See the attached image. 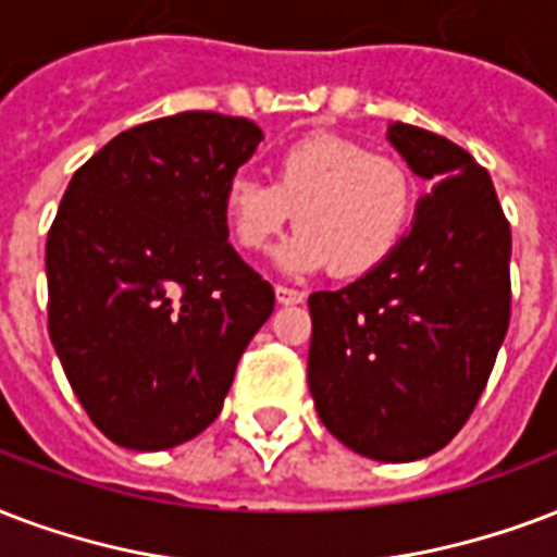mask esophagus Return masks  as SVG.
I'll return each instance as SVG.
<instances>
[{
	"label": "esophagus",
	"mask_w": 557,
	"mask_h": 557,
	"mask_svg": "<svg viewBox=\"0 0 557 557\" xmlns=\"http://www.w3.org/2000/svg\"><path fill=\"white\" fill-rule=\"evenodd\" d=\"M274 297H277L280 307H295V304H304V292H297V288H288V286L274 288Z\"/></svg>",
	"instance_id": "obj_1"
}]
</instances>
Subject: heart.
Listing matches in <instances>:
<instances>
[{"label":"heart","instance_id":"b5f03b06","mask_svg":"<svg viewBox=\"0 0 557 557\" xmlns=\"http://www.w3.org/2000/svg\"><path fill=\"white\" fill-rule=\"evenodd\" d=\"M292 210L297 233L277 250L280 269L307 274L333 265L342 277H359L400 248L414 181L394 157L318 134L280 151L271 184L233 175L222 189L224 222L245 250L269 248Z\"/></svg>","mask_w":557,"mask_h":557}]
</instances>
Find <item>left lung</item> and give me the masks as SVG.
I'll list each match as a JSON object with an SVG mask.
<instances>
[{
  "instance_id": "8db88e82",
  "label": "left lung",
  "mask_w": 557,
  "mask_h": 557,
  "mask_svg": "<svg viewBox=\"0 0 557 557\" xmlns=\"http://www.w3.org/2000/svg\"><path fill=\"white\" fill-rule=\"evenodd\" d=\"M388 143L432 189L380 269L309 295L318 418L373 461H418L456 438L511 315V227L465 148L392 122Z\"/></svg>"
}]
</instances>
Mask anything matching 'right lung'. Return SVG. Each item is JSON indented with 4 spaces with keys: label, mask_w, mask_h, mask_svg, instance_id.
Listing matches in <instances>:
<instances>
[{
    "label": "right lung",
    "mask_w": 557,
    "mask_h": 557,
    "mask_svg": "<svg viewBox=\"0 0 557 557\" xmlns=\"http://www.w3.org/2000/svg\"><path fill=\"white\" fill-rule=\"evenodd\" d=\"M262 131L186 110L81 165L46 239L49 335L113 444L157 453L219 418L274 288L227 242L222 189Z\"/></svg>",
    "instance_id": "obj_1"
}]
</instances>
